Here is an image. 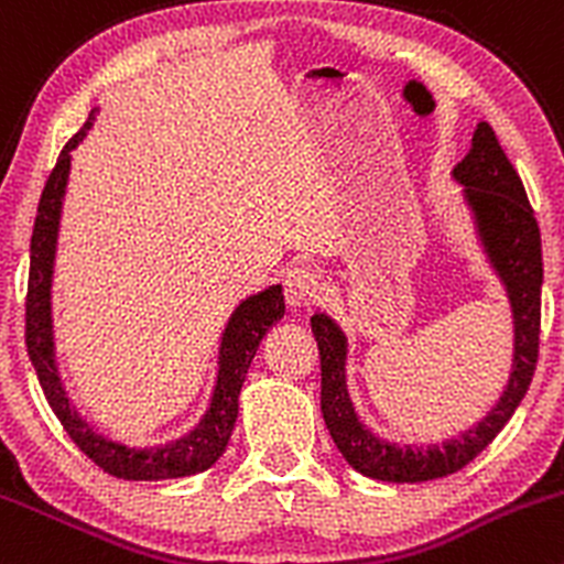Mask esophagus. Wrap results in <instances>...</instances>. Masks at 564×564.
Listing matches in <instances>:
<instances>
[{
    "label": "esophagus",
    "instance_id": "34e87169",
    "mask_svg": "<svg viewBox=\"0 0 564 564\" xmlns=\"http://www.w3.org/2000/svg\"><path fill=\"white\" fill-rule=\"evenodd\" d=\"M324 286L322 278L316 275L313 267H292L286 272V281H283V294L292 307H311L313 302L322 297Z\"/></svg>",
    "mask_w": 564,
    "mask_h": 564
}]
</instances>
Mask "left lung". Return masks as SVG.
<instances>
[{
    "label": "left lung",
    "instance_id": "1",
    "mask_svg": "<svg viewBox=\"0 0 564 564\" xmlns=\"http://www.w3.org/2000/svg\"><path fill=\"white\" fill-rule=\"evenodd\" d=\"M454 177L465 183L467 203L476 210L486 253L495 270L500 272L508 297H511L513 332H517L513 372L489 416L465 435L443 446H391L359 424L346 391V337L332 318L316 313L311 318V327L316 335L318 354H322L324 422L348 465L378 481H432V478L452 476L470 465L508 424L535 376L538 348H541V229H538L535 210L527 199L524 183L497 142L495 129L486 121L478 123L470 153L456 164Z\"/></svg>",
    "mask_w": 564,
    "mask_h": 564
}]
</instances>
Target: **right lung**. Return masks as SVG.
<instances>
[{
  "label": "right lung",
  "mask_w": 564,
  "mask_h": 564,
  "mask_svg": "<svg viewBox=\"0 0 564 564\" xmlns=\"http://www.w3.org/2000/svg\"><path fill=\"white\" fill-rule=\"evenodd\" d=\"M94 116V112H91ZM91 116L83 123L75 138L58 153L56 167L47 175L43 197L37 205V218L32 229V248H29V289H26V351L37 370L40 387H43L47 405L53 408L56 419L62 422L75 446L80 448L97 467L108 476L123 478V481H164V478H183L192 473H203L227 448L229 435L237 419V397H240L242 381L251 367L253 354L272 324L283 318V289L270 286L267 292L248 297L237 305L229 318L227 332L221 340V361H218V381L213 391L210 408L194 432L181 441L167 443L159 448H127L118 443L105 441L91 430L69 405L58 381L56 365H53V337H51V272L53 253H56L58 213H62L64 186L69 173V151L86 138L91 127Z\"/></svg>",
  "instance_id": "1"
}]
</instances>
